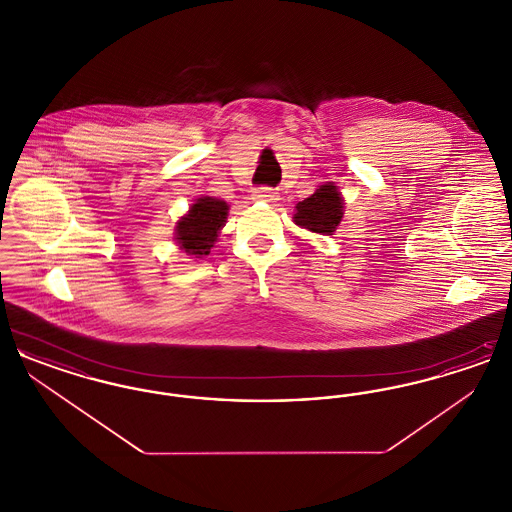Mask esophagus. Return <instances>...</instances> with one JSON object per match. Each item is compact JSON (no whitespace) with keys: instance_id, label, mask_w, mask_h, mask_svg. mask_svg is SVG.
I'll use <instances>...</instances> for the list:
<instances>
[{"instance_id":"1","label":"esophagus","mask_w":512,"mask_h":512,"mask_svg":"<svg viewBox=\"0 0 512 512\" xmlns=\"http://www.w3.org/2000/svg\"><path fill=\"white\" fill-rule=\"evenodd\" d=\"M253 199H257V201H274V199H278V194L272 190V188H255L253 190Z\"/></svg>"}]
</instances>
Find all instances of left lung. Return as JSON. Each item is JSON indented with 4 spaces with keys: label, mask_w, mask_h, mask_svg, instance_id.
<instances>
[{
    "label": "left lung",
    "mask_w": 512,
    "mask_h": 512,
    "mask_svg": "<svg viewBox=\"0 0 512 512\" xmlns=\"http://www.w3.org/2000/svg\"><path fill=\"white\" fill-rule=\"evenodd\" d=\"M343 219V197L332 182L318 186L317 192L295 205L293 222L317 234L332 236Z\"/></svg>",
    "instance_id": "8db88e82"
}]
</instances>
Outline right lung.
I'll return each instance as SVG.
<instances>
[{
	"mask_svg": "<svg viewBox=\"0 0 512 512\" xmlns=\"http://www.w3.org/2000/svg\"><path fill=\"white\" fill-rule=\"evenodd\" d=\"M228 217V203L217 197L195 199L190 211L176 222V244L195 259L211 253L219 238L220 228Z\"/></svg>",
	"mask_w": 512,
	"mask_h": 512,
	"instance_id": "obj_1",
	"label": "right lung"
}]
</instances>
